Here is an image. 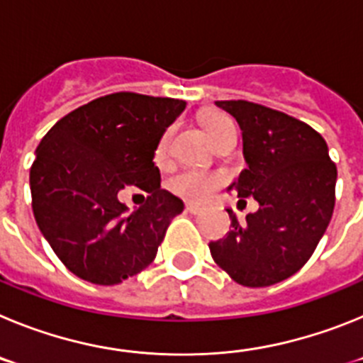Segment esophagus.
I'll return each mask as SVG.
<instances>
[{
	"instance_id": "obj_1",
	"label": "esophagus",
	"mask_w": 363,
	"mask_h": 363,
	"mask_svg": "<svg viewBox=\"0 0 363 363\" xmlns=\"http://www.w3.org/2000/svg\"><path fill=\"white\" fill-rule=\"evenodd\" d=\"M185 211L191 214H201L203 213V207H201V205H196V203H187L185 205Z\"/></svg>"
}]
</instances>
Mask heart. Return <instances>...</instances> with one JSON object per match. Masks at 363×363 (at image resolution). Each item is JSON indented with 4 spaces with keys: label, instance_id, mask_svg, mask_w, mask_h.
Returning a JSON list of instances; mask_svg holds the SVG:
<instances>
[{
    "label": "heart",
    "instance_id": "heart-1",
    "mask_svg": "<svg viewBox=\"0 0 363 363\" xmlns=\"http://www.w3.org/2000/svg\"><path fill=\"white\" fill-rule=\"evenodd\" d=\"M233 121L225 116H220V114H214V116H209L205 120V130L209 134L211 142L214 143L220 133ZM169 140H171V129H167L163 133V136L160 138L158 149H156V156L158 158H163L169 149ZM223 178L221 174H216V172H207L200 171V169H184L179 171L178 174H174V178L171 179V187L172 191L178 192L179 196L189 198V200H207L214 194L218 187L221 185Z\"/></svg>",
    "mask_w": 363,
    "mask_h": 363
}]
</instances>
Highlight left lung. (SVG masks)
<instances>
[{
	"label": "left lung",
	"instance_id": "8db88e82",
	"mask_svg": "<svg viewBox=\"0 0 363 363\" xmlns=\"http://www.w3.org/2000/svg\"><path fill=\"white\" fill-rule=\"evenodd\" d=\"M242 129L247 169L229 191L255 198L259 209L211 242L214 262L245 287H267L293 277L322 240L335 209L336 167L322 136L303 121L264 105L214 101Z\"/></svg>",
	"mask_w": 363,
	"mask_h": 363
}]
</instances>
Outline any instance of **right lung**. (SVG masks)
<instances>
[{"mask_svg": "<svg viewBox=\"0 0 363 363\" xmlns=\"http://www.w3.org/2000/svg\"><path fill=\"white\" fill-rule=\"evenodd\" d=\"M184 99L116 92L57 121L30 169L32 211L65 267L96 285H116L152 264L184 201L160 187L154 154L185 111ZM150 192L133 213L125 186Z\"/></svg>", "mask_w": 363, "mask_h": 363, "instance_id": "1", "label": "right lung"}]
</instances>
